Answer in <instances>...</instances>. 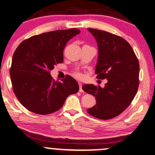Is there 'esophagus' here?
<instances>
[{
  "label": "esophagus",
  "mask_w": 155,
  "mask_h": 155,
  "mask_svg": "<svg viewBox=\"0 0 155 155\" xmlns=\"http://www.w3.org/2000/svg\"><path fill=\"white\" fill-rule=\"evenodd\" d=\"M79 92H84V90L82 89V84H81V83H79Z\"/></svg>",
  "instance_id": "obj_1"
}]
</instances>
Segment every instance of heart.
Listing matches in <instances>:
<instances>
[{
    "label": "heart",
    "mask_w": 155,
    "mask_h": 155,
    "mask_svg": "<svg viewBox=\"0 0 155 155\" xmlns=\"http://www.w3.org/2000/svg\"><path fill=\"white\" fill-rule=\"evenodd\" d=\"M74 75H75L76 77H77V78H81V77H82V75H81L80 73H75V74H74Z\"/></svg>",
    "instance_id": "b5f03b06"
}]
</instances>
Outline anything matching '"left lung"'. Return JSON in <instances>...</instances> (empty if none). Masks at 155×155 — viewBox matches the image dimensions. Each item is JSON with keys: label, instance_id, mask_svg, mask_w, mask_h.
<instances>
[{"label": "left lung", "instance_id": "obj_1", "mask_svg": "<svg viewBox=\"0 0 155 155\" xmlns=\"http://www.w3.org/2000/svg\"><path fill=\"white\" fill-rule=\"evenodd\" d=\"M98 46L95 68L97 78L107 79L104 88L84 84V91L95 96L96 105L88 114L101 120H110L122 113L138 91L139 63L133 48L125 39L100 30L88 28Z\"/></svg>", "mask_w": 155, "mask_h": 155}]
</instances>
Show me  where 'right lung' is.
Masks as SVG:
<instances>
[{"mask_svg":"<svg viewBox=\"0 0 155 155\" xmlns=\"http://www.w3.org/2000/svg\"><path fill=\"white\" fill-rule=\"evenodd\" d=\"M77 28L35 35L18 46L12 58L10 76L20 104L33 113L45 115L62 108L68 96L79 91L76 79L67 75L55 81L50 71L63 62V49Z\"/></svg>","mask_w":155,"mask_h":155,"instance_id":"add662e5","label":"right lung"}]
</instances>
